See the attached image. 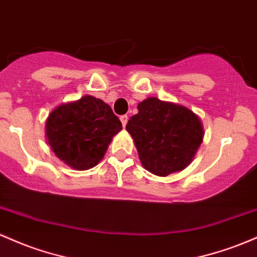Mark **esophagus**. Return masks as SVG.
Instances as JSON below:
<instances>
[{"label":"esophagus","instance_id":"obj_1","mask_svg":"<svg viewBox=\"0 0 257 257\" xmlns=\"http://www.w3.org/2000/svg\"><path fill=\"white\" fill-rule=\"evenodd\" d=\"M120 120H121V123H122V126H123V127H125L126 123H127L128 116H127V115H121V116H120Z\"/></svg>","mask_w":257,"mask_h":257}]
</instances>
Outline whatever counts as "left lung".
Segmentation results:
<instances>
[{"mask_svg":"<svg viewBox=\"0 0 257 257\" xmlns=\"http://www.w3.org/2000/svg\"><path fill=\"white\" fill-rule=\"evenodd\" d=\"M126 130L134 138L142 165L152 174L167 176L191 163L203 141V126L182 105L147 98Z\"/></svg>","mask_w":257,"mask_h":257,"instance_id":"8db88e82","label":"left lung"}]
</instances>
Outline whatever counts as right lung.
<instances>
[{
    "label": "right lung",
    "mask_w": 257,
    "mask_h": 257,
    "mask_svg": "<svg viewBox=\"0 0 257 257\" xmlns=\"http://www.w3.org/2000/svg\"><path fill=\"white\" fill-rule=\"evenodd\" d=\"M122 128L110 105L92 96L54 109L46 135L52 151L66 165L87 170L102 160L111 138Z\"/></svg>",
    "instance_id": "add662e5"
}]
</instances>
